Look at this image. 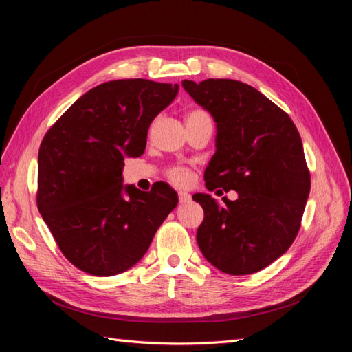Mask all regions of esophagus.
I'll return each mask as SVG.
<instances>
[{
  "mask_svg": "<svg viewBox=\"0 0 352 352\" xmlns=\"http://www.w3.org/2000/svg\"><path fill=\"white\" fill-rule=\"evenodd\" d=\"M179 201H180V204H186V202L190 201V195L188 192H185V190H180V192H179Z\"/></svg>",
  "mask_w": 352,
  "mask_h": 352,
  "instance_id": "1",
  "label": "esophagus"
}]
</instances>
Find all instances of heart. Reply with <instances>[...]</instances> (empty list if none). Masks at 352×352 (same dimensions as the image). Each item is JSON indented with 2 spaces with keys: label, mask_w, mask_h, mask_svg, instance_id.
I'll return each mask as SVG.
<instances>
[{
  "label": "heart",
  "mask_w": 352,
  "mask_h": 352,
  "mask_svg": "<svg viewBox=\"0 0 352 352\" xmlns=\"http://www.w3.org/2000/svg\"><path fill=\"white\" fill-rule=\"evenodd\" d=\"M199 117H208V116H207V113L201 111V110H192L186 114V120L199 119ZM168 176H170V179L175 180V182H177V184H185L189 179V172L184 167H173L168 172Z\"/></svg>",
  "instance_id": "b5f03b06"
}]
</instances>
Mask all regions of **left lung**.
<instances>
[{
    "label": "left lung",
    "instance_id": "obj_1",
    "mask_svg": "<svg viewBox=\"0 0 352 352\" xmlns=\"http://www.w3.org/2000/svg\"><path fill=\"white\" fill-rule=\"evenodd\" d=\"M184 89L216 123V153L207 189L236 190L226 206L194 194L204 210L197 232L206 260L223 273L260 272L283 255L300 230L310 173L294 122L267 97L232 79L182 80Z\"/></svg>",
    "mask_w": 352,
    "mask_h": 352
}]
</instances>
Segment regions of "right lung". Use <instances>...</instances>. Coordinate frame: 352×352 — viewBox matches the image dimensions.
<instances>
[{"label": "right lung", "mask_w": 352, "mask_h": 352, "mask_svg": "<svg viewBox=\"0 0 352 352\" xmlns=\"http://www.w3.org/2000/svg\"><path fill=\"white\" fill-rule=\"evenodd\" d=\"M179 85L120 79L98 85L47 132L38 154V210L65 257L85 273L129 270L177 206L167 184L123 185L124 158L144 154L148 127Z\"/></svg>", "instance_id": "add662e5"}]
</instances>
